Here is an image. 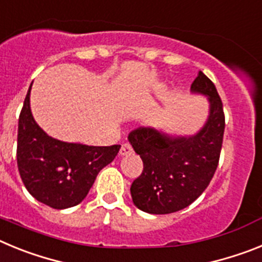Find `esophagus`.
Segmentation results:
<instances>
[{
  "mask_svg": "<svg viewBox=\"0 0 262 262\" xmlns=\"http://www.w3.org/2000/svg\"><path fill=\"white\" fill-rule=\"evenodd\" d=\"M131 152H133V148H131L129 144H122V147H120L119 149L120 156H127V155H129Z\"/></svg>",
  "mask_w": 262,
  "mask_h": 262,
  "instance_id": "1",
  "label": "esophagus"
}]
</instances>
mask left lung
Segmentation results:
<instances>
[{
  "label": "left lung",
  "instance_id": "obj_1",
  "mask_svg": "<svg viewBox=\"0 0 262 262\" xmlns=\"http://www.w3.org/2000/svg\"><path fill=\"white\" fill-rule=\"evenodd\" d=\"M190 92L209 101V117L198 133L182 136L140 127L128 135L144 165L131 185V196L134 205L148 214H170L191 205L216 170L226 126L223 103L212 81L201 71Z\"/></svg>",
  "mask_w": 262,
  "mask_h": 262
}]
</instances>
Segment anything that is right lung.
<instances>
[{
  "label": "right lung",
  "instance_id": "add662e5",
  "mask_svg": "<svg viewBox=\"0 0 262 262\" xmlns=\"http://www.w3.org/2000/svg\"><path fill=\"white\" fill-rule=\"evenodd\" d=\"M30 92L31 86L18 123L20 178L39 202L57 210L73 207L84 201L99 170L115 159L120 145L94 147L61 142L47 135L32 117Z\"/></svg>",
  "mask_w": 262,
  "mask_h": 262
}]
</instances>
